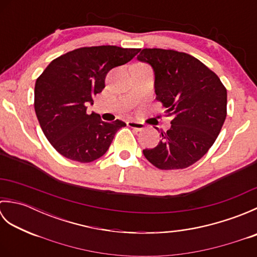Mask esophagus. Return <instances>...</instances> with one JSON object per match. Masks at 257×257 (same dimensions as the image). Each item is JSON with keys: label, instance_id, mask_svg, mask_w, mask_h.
Segmentation results:
<instances>
[{"label": "esophagus", "instance_id": "obj_1", "mask_svg": "<svg viewBox=\"0 0 257 257\" xmlns=\"http://www.w3.org/2000/svg\"><path fill=\"white\" fill-rule=\"evenodd\" d=\"M127 125L130 128L133 129H136V130H139V132H141V130L145 129V124L141 123V122H138V121H134V120H129V121H127Z\"/></svg>", "mask_w": 257, "mask_h": 257}]
</instances>
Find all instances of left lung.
Here are the masks:
<instances>
[{"instance_id": "1", "label": "left lung", "mask_w": 257, "mask_h": 257, "mask_svg": "<svg viewBox=\"0 0 257 257\" xmlns=\"http://www.w3.org/2000/svg\"><path fill=\"white\" fill-rule=\"evenodd\" d=\"M137 59L154 70L156 98L172 117L171 127L160 134L159 144L145 149L144 156L161 170L192 166L214 144L225 121V87L189 54L145 48Z\"/></svg>"}]
</instances>
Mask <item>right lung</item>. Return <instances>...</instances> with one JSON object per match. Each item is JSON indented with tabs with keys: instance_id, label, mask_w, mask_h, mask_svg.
Returning a JSON list of instances; mask_svg holds the SVG:
<instances>
[{
	"instance_id": "right-lung-1",
	"label": "right lung",
	"mask_w": 257,
	"mask_h": 257,
	"mask_svg": "<svg viewBox=\"0 0 257 257\" xmlns=\"http://www.w3.org/2000/svg\"><path fill=\"white\" fill-rule=\"evenodd\" d=\"M139 48L83 47L54 59L36 79L34 108L45 137L67 159L91 162L109 149L123 121H102L86 112L92 96L105 88L109 70L137 55Z\"/></svg>"
}]
</instances>
